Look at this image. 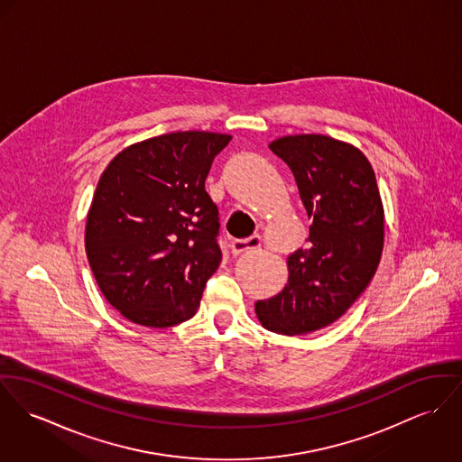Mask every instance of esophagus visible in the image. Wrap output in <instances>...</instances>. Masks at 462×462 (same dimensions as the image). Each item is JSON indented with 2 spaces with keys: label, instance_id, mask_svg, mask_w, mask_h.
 Here are the masks:
<instances>
[{
  "label": "esophagus",
  "instance_id": "esophagus-1",
  "mask_svg": "<svg viewBox=\"0 0 462 462\" xmlns=\"http://www.w3.org/2000/svg\"><path fill=\"white\" fill-rule=\"evenodd\" d=\"M262 246V237L260 236H251L248 239H236L232 243V254L234 256H239L243 253H246L249 249H256Z\"/></svg>",
  "mask_w": 462,
  "mask_h": 462
}]
</instances>
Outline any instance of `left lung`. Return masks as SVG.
Returning <instances> with one entry per match:
<instances>
[{"label":"left lung","mask_w":462,"mask_h":462,"mask_svg":"<svg viewBox=\"0 0 462 462\" xmlns=\"http://www.w3.org/2000/svg\"><path fill=\"white\" fill-rule=\"evenodd\" d=\"M290 167L313 219L308 246L286 260L288 283L256 300L260 323L284 336L319 330L341 319L373 280L385 236L374 171L352 143L327 135H288L269 143Z\"/></svg>","instance_id":"8db88e82"}]
</instances>
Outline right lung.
Returning <instances> with one entry per match:
<instances>
[{
	"label": "right lung",
	"instance_id": "right-lung-1",
	"mask_svg": "<svg viewBox=\"0 0 462 462\" xmlns=\"http://www.w3.org/2000/svg\"><path fill=\"white\" fill-rule=\"evenodd\" d=\"M230 141L176 132L134 143L106 165L84 241L97 283L125 319L165 328L197 313L221 262L206 178Z\"/></svg>",
	"mask_w": 462,
	"mask_h": 462
}]
</instances>
